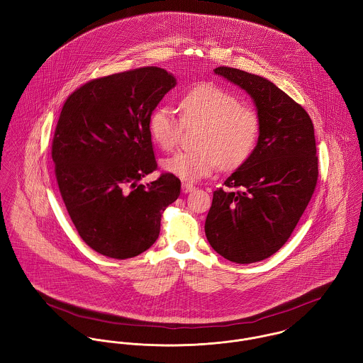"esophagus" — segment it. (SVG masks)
Returning <instances> with one entry per match:
<instances>
[{"instance_id": "1", "label": "esophagus", "mask_w": 363, "mask_h": 363, "mask_svg": "<svg viewBox=\"0 0 363 363\" xmlns=\"http://www.w3.org/2000/svg\"><path fill=\"white\" fill-rule=\"evenodd\" d=\"M194 189H196V186L191 184V183H183V184H182V191H183L184 194L191 193Z\"/></svg>"}]
</instances>
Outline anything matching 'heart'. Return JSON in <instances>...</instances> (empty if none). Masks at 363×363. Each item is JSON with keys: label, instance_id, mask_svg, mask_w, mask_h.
Returning <instances> with one entry per match:
<instances>
[{"label": "heart", "instance_id": "heart-1", "mask_svg": "<svg viewBox=\"0 0 363 363\" xmlns=\"http://www.w3.org/2000/svg\"><path fill=\"white\" fill-rule=\"evenodd\" d=\"M179 106L184 124H201L196 135L197 148L166 157L162 162L164 172L184 182H196L218 166L235 169L252 155L259 140V116L235 95L203 82L189 89ZM148 131L160 150L170 151L179 141L182 123L169 106H159L150 116Z\"/></svg>", "mask_w": 363, "mask_h": 363}]
</instances>
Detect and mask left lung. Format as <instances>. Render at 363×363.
<instances>
[{"label": "left lung", "instance_id": "1", "mask_svg": "<svg viewBox=\"0 0 363 363\" xmlns=\"http://www.w3.org/2000/svg\"><path fill=\"white\" fill-rule=\"evenodd\" d=\"M213 72L243 89L256 106L257 145L213 191L206 219L211 247L223 259H268L289 239L311 201L317 176L314 128L306 110L267 78L218 67Z\"/></svg>", "mask_w": 363, "mask_h": 363}]
</instances>
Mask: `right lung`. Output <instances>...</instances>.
I'll use <instances>...</instances> for the list:
<instances>
[{
	"instance_id": "right-lung-1",
	"label": "right lung",
	"mask_w": 363,
	"mask_h": 363,
	"mask_svg": "<svg viewBox=\"0 0 363 363\" xmlns=\"http://www.w3.org/2000/svg\"><path fill=\"white\" fill-rule=\"evenodd\" d=\"M176 84L166 69L145 67L89 81L62 106L52 151L58 189L82 240L106 257L148 250L180 196L170 173L140 183L156 169L150 116Z\"/></svg>"
}]
</instances>
